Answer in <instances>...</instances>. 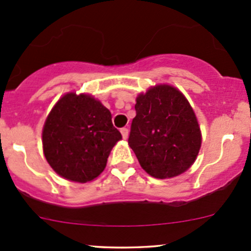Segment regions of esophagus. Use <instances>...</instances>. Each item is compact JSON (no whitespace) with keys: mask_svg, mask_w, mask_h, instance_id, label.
Wrapping results in <instances>:
<instances>
[{"mask_svg":"<svg viewBox=\"0 0 251 251\" xmlns=\"http://www.w3.org/2000/svg\"><path fill=\"white\" fill-rule=\"evenodd\" d=\"M120 132H121V134H123V138L124 139H127V137H128V128L123 127L120 130Z\"/></svg>","mask_w":251,"mask_h":251,"instance_id":"esophagus-1","label":"esophagus"}]
</instances>
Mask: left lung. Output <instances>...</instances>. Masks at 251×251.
<instances>
[{"mask_svg": "<svg viewBox=\"0 0 251 251\" xmlns=\"http://www.w3.org/2000/svg\"><path fill=\"white\" fill-rule=\"evenodd\" d=\"M128 144L139 164L156 178H170L194 163L201 132L188 100L168 84L137 96Z\"/></svg>", "mask_w": 251, "mask_h": 251, "instance_id": "left-lung-1", "label": "left lung"}]
</instances>
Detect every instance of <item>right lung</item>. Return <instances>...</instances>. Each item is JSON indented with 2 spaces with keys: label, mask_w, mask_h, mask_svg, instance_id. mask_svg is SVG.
Here are the masks:
<instances>
[{
  "label": "right lung",
  "mask_w": 251,
  "mask_h": 251,
  "mask_svg": "<svg viewBox=\"0 0 251 251\" xmlns=\"http://www.w3.org/2000/svg\"><path fill=\"white\" fill-rule=\"evenodd\" d=\"M120 139L111 112L87 94L68 93L60 98L43 128L46 161L59 176L81 183L103 172L111 150Z\"/></svg>",
  "instance_id": "1"
}]
</instances>
